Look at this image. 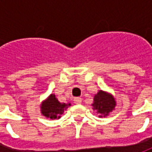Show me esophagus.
I'll return each instance as SVG.
<instances>
[{
  "label": "esophagus",
  "instance_id": "obj_1",
  "mask_svg": "<svg viewBox=\"0 0 152 152\" xmlns=\"http://www.w3.org/2000/svg\"><path fill=\"white\" fill-rule=\"evenodd\" d=\"M74 102L76 104H80L81 102H82V100H81V98H79V97H77V98H75L74 99Z\"/></svg>",
  "mask_w": 152,
  "mask_h": 152
}]
</instances>
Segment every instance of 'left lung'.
<instances>
[{
	"label": "left lung",
	"instance_id": "1",
	"mask_svg": "<svg viewBox=\"0 0 152 152\" xmlns=\"http://www.w3.org/2000/svg\"><path fill=\"white\" fill-rule=\"evenodd\" d=\"M116 105V102L114 97L105 91L99 90L97 94L94 95V102H93V109L97 111V113H99V117H105L108 115L110 112L114 110Z\"/></svg>",
	"mask_w": 152,
	"mask_h": 152
}]
</instances>
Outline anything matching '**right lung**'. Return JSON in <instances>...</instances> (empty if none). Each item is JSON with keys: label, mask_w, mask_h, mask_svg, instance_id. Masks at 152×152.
Segmentation results:
<instances>
[{"label": "right lung", "mask_w": 152, "mask_h": 152, "mask_svg": "<svg viewBox=\"0 0 152 152\" xmlns=\"http://www.w3.org/2000/svg\"><path fill=\"white\" fill-rule=\"evenodd\" d=\"M71 103H61L54 94H50L40 105V112L44 116L51 120L59 119Z\"/></svg>", "instance_id": "right-lung-1"}]
</instances>
